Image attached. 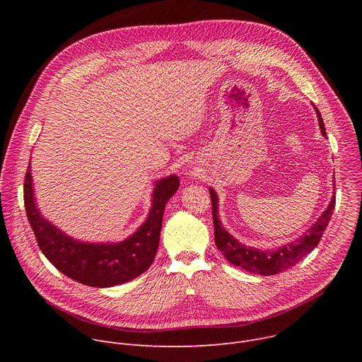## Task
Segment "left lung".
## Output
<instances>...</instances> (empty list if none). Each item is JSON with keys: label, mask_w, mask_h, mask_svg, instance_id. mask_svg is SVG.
Instances as JSON below:
<instances>
[{"label": "left lung", "mask_w": 362, "mask_h": 362, "mask_svg": "<svg viewBox=\"0 0 362 362\" xmlns=\"http://www.w3.org/2000/svg\"><path fill=\"white\" fill-rule=\"evenodd\" d=\"M314 109L317 112L321 133L324 136H327L321 113L317 107H314ZM209 193H211V199H212L215 243H216L218 249L223 253V256L232 265L240 267L245 271H249L253 274L268 275V276L279 274V272L293 267L295 264H298L302 259V257H305L309 252H313L318 246V243L331 221V216H332V212L335 208V193H334L327 211H324V214L318 218V221L311 228H309L302 236H299L296 240L285 243L276 249L261 250V249H256V247L246 246V245L240 243L228 230H225V228L222 226V222L219 221L218 194L212 187H209Z\"/></svg>", "instance_id": "1"}]
</instances>
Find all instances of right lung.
I'll return each instance as SVG.
<instances>
[{
	"label": "right lung",
	"mask_w": 362,
	"mask_h": 362,
	"mask_svg": "<svg viewBox=\"0 0 362 362\" xmlns=\"http://www.w3.org/2000/svg\"><path fill=\"white\" fill-rule=\"evenodd\" d=\"M179 185L176 175L158 180L147 219L132 236L117 243L77 240L48 222L35 204L30 165L24 180V204L37 243L51 264L83 285L109 288L129 282L150 268L159 247L166 203Z\"/></svg>",
	"instance_id": "right-lung-1"
}]
</instances>
